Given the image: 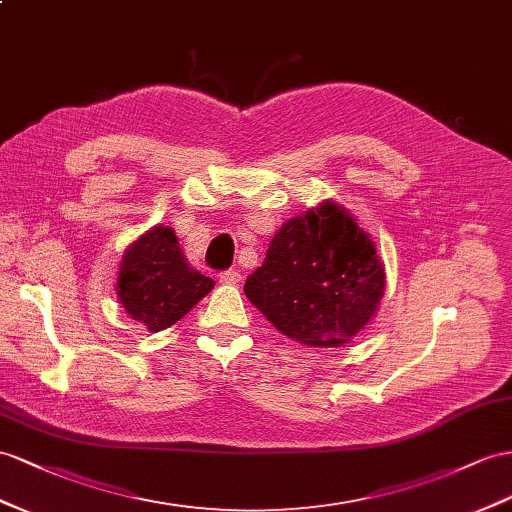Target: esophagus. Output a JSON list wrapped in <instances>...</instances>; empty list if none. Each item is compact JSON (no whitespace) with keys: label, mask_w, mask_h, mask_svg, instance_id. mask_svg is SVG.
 Wrapping results in <instances>:
<instances>
[{"label":"esophagus","mask_w":512,"mask_h":512,"mask_svg":"<svg viewBox=\"0 0 512 512\" xmlns=\"http://www.w3.org/2000/svg\"><path fill=\"white\" fill-rule=\"evenodd\" d=\"M240 281H242V274H240L238 270H225V272H220V283L235 285V283H240Z\"/></svg>","instance_id":"34e87169"}]
</instances>
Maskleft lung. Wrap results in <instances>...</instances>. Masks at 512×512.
<instances>
[{"mask_svg":"<svg viewBox=\"0 0 512 512\" xmlns=\"http://www.w3.org/2000/svg\"><path fill=\"white\" fill-rule=\"evenodd\" d=\"M385 268L370 235L344 207L324 201L283 222L244 294L294 342L331 348L372 320Z\"/></svg>","mask_w":512,"mask_h":512,"instance_id":"1","label":"left lung"}]
</instances>
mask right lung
<instances>
[{
    "label": "right lung",
    "mask_w": 512,
    "mask_h": 512,
    "mask_svg": "<svg viewBox=\"0 0 512 512\" xmlns=\"http://www.w3.org/2000/svg\"><path fill=\"white\" fill-rule=\"evenodd\" d=\"M212 287L214 279L183 257L175 231L157 225L125 251L116 294L131 318L157 333L186 316Z\"/></svg>",
    "instance_id": "1"
}]
</instances>
